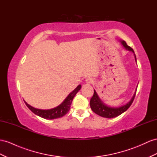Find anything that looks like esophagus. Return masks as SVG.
<instances>
[{"mask_svg": "<svg viewBox=\"0 0 157 157\" xmlns=\"http://www.w3.org/2000/svg\"><path fill=\"white\" fill-rule=\"evenodd\" d=\"M86 83H88V84H90V83H92L93 82V80L92 79V78H86Z\"/></svg>", "mask_w": 157, "mask_h": 157, "instance_id": "esophagus-1", "label": "esophagus"}]
</instances>
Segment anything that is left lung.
<instances>
[{"mask_svg":"<svg viewBox=\"0 0 157 157\" xmlns=\"http://www.w3.org/2000/svg\"><path fill=\"white\" fill-rule=\"evenodd\" d=\"M121 42L123 44V45H124L127 49L134 53L133 49L131 47H129V45H127L126 42L125 41H121ZM135 60H136V57H135ZM135 94H136V92L135 93V94L133 95V98H131V100L125 105H122V106L119 108H110L109 106H107V105H105L102 101H101V100L99 98L98 96L97 95L96 91L94 90V94H93L90 101V108L93 112H94L95 113L98 114V116L101 117H105V118L116 117L118 116L121 115L122 113L125 112L126 110L130 107V105L132 104L133 101L134 100Z\"/></svg>","mask_w":157,"mask_h":157,"instance_id":"1","label":"left lung"}]
</instances>
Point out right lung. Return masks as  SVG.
<instances>
[{
  "instance_id": "right-lung-1",
  "label": "right lung",
  "mask_w": 157,
  "mask_h": 157,
  "mask_svg": "<svg viewBox=\"0 0 157 157\" xmlns=\"http://www.w3.org/2000/svg\"><path fill=\"white\" fill-rule=\"evenodd\" d=\"M81 86L78 85L77 88H76L75 90L71 92L70 94L67 97L65 100L63 101L62 104L58 105L57 107L50 109H36L35 108H33L31 105L28 104L26 101H25V104L27 105V107L31 110V111L34 113L38 116H40L41 117L44 118V119L47 120H53V119H57V118L61 117L64 116L67 113H68L69 111L71 105L72 103V101L73 100V98L76 94L80 90Z\"/></svg>"
}]
</instances>
